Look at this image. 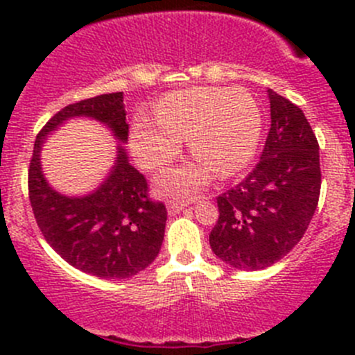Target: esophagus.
<instances>
[{"label": "esophagus", "mask_w": 355, "mask_h": 355, "mask_svg": "<svg viewBox=\"0 0 355 355\" xmlns=\"http://www.w3.org/2000/svg\"><path fill=\"white\" fill-rule=\"evenodd\" d=\"M189 204H191V200L189 199H170L166 202V207H168V213L170 214H177V213H180L182 209H185V207L189 206Z\"/></svg>", "instance_id": "1"}]
</instances>
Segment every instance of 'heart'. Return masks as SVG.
I'll return each instance as SVG.
<instances>
[{"instance_id":"heart-1","label":"heart","mask_w":355,"mask_h":355,"mask_svg":"<svg viewBox=\"0 0 355 355\" xmlns=\"http://www.w3.org/2000/svg\"><path fill=\"white\" fill-rule=\"evenodd\" d=\"M156 116L139 113L130 130V148L148 170H159L180 155L184 135L194 159L164 173L157 187L164 194H191L218 170L234 175L257 151L263 132L259 103L245 89L191 87L164 94Z\"/></svg>"}]
</instances>
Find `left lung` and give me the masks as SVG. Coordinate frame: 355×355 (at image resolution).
Returning a JSON list of instances; mask_svg holds the SVG:
<instances>
[{
    "label": "left lung",
    "mask_w": 355,
    "mask_h": 355,
    "mask_svg": "<svg viewBox=\"0 0 355 355\" xmlns=\"http://www.w3.org/2000/svg\"><path fill=\"white\" fill-rule=\"evenodd\" d=\"M271 128L259 163L218 196L213 252L237 270H264L300 242L321 191L320 146L302 110L268 89Z\"/></svg>",
    "instance_id": "obj_1"
}]
</instances>
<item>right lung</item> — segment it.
<instances>
[{
  "label": "right lung",
  "mask_w": 355,
  "mask_h": 355,
  "mask_svg": "<svg viewBox=\"0 0 355 355\" xmlns=\"http://www.w3.org/2000/svg\"><path fill=\"white\" fill-rule=\"evenodd\" d=\"M123 92H111L68 105L55 114L34 142L28 166V199L46 242L77 270L99 278L123 280L146 270L159 252L166 207L148 194V180L130 163L123 146L108 178L84 198H68L46 182L41 149L48 134L68 118L87 116L128 139Z\"/></svg>",
  "instance_id": "right-lung-1"
}]
</instances>
